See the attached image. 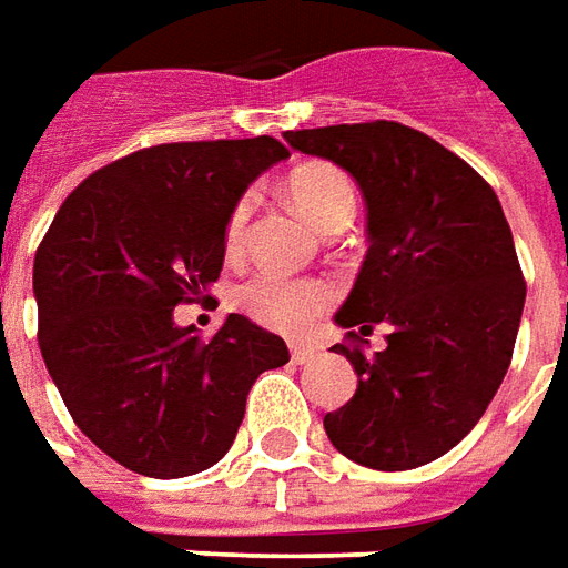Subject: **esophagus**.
I'll return each instance as SVG.
<instances>
[{
	"label": "esophagus",
	"mask_w": 568,
	"mask_h": 568,
	"mask_svg": "<svg viewBox=\"0 0 568 568\" xmlns=\"http://www.w3.org/2000/svg\"><path fill=\"white\" fill-rule=\"evenodd\" d=\"M292 358H295L297 365H307V362H313V358H316V349L295 344V346H292Z\"/></svg>",
	"instance_id": "esophagus-1"
}]
</instances>
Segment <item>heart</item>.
Wrapping results in <instances>:
<instances>
[{
	"mask_svg": "<svg viewBox=\"0 0 568 568\" xmlns=\"http://www.w3.org/2000/svg\"><path fill=\"white\" fill-rule=\"evenodd\" d=\"M285 194L316 231H325L341 219H353L356 210V194L349 179L328 163H304L292 170V175L285 179ZM248 215H252V197H240L224 224V248L231 255L243 246ZM236 301L248 316H255L276 332L301 334L328 307L332 288L320 280H285L276 273H255L248 283L240 285Z\"/></svg>",
	"mask_w": 568,
	"mask_h": 568,
	"instance_id": "1",
	"label": "heart"
}]
</instances>
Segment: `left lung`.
<instances>
[{
  "label": "left lung",
  "instance_id": "1",
  "mask_svg": "<svg viewBox=\"0 0 568 568\" xmlns=\"http://www.w3.org/2000/svg\"><path fill=\"white\" fill-rule=\"evenodd\" d=\"M301 154L356 179L368 206V255L334 322L349 337L386 325V349L337 344L356 395L325 414L346 459L405 471L475 428L511 365L526 285L496 191L453 151L395 121L288 130Z\"/></svg>",
  "mask_w": 568,
  "mask_h": 568
}]
</instances>
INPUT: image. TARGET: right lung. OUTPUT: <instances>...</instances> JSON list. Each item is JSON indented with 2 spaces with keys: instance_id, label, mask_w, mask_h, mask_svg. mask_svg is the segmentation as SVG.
<instances>
[{
  "instance_id": "right-lung-1",
  "label": "right lung",
  "mask_w": 568,
  "mask_h": 568,
  "mask_svg": "<svg viewBox=\"0 0 568 568\" xmlns=\"http://www.w3.org/2000/svg\"><path fill=\"white\" fill-rule=\"evenodd\" d=\"M288 149L273 136L170 142L88 175L32 264L39 346L75 426L115 463L158 480L231 450L258 374L288 346L240 313L212 341L175 325L224 264V224Z\"/></svg>"
}]
</instances>
